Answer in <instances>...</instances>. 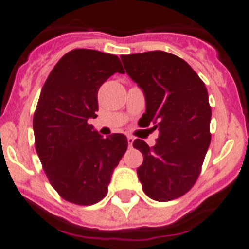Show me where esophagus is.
<instances>
[{
  "label": "esophagus",
  "mask_w": 249,
  "mask_h": 249,
  "mask_svg": "<svg viewBox=\"0 0 249 249\" xmlns=\"http://www.w3.org/2000/svg\"><path fill=\"white\" fill-rule=\"evenodd\" d=\"M127 141H128L129 147H132V144H133V141H134L133 137H132V136H127Z\"/></svg>",
  "instance_id": "esophagus-1"
}]
</instances>
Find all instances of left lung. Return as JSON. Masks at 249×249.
<instances>
[{
  "label": "left lung",
  "mask_w": 249,
  "mask_h": 249,
  "mask_svg": "<svg viewBox=\"0 0 249 249\" xmlns=\"http://www.w3.org/2000/svg\"><path fill=\"white\" fill-rule=\"evenodd\" d=\"M128 76L144 93L143 127L159 129L154 147L136 140L143 154L137 169L145 195L170 201L188 193L199 178L211 142V107L205 84L186 61L161 50L122 55Z\"/></svg>",
  "instance_id": "1"
}]
</instances>
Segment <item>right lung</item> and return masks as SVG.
Masks as SVG:
<instances>
[{"label": "right lung", "instance_id": "add662e5", "mask_svg": "<svg viewBox=\"0 0 249 249\" xmlns=\"http://www.w3.org/2000/svg\"><path fill=\"white\" fill-rule=\"evenodd\" d=\"M115 72L118 56L74 49L56 63L43 85L33 117L36 149L50 184L67 201L92 205L106 196L127 137H104L89 124L99 111L97 92Z\"/></svg>", "mask_w": 249, "mask_h": 249}]
</instances>
